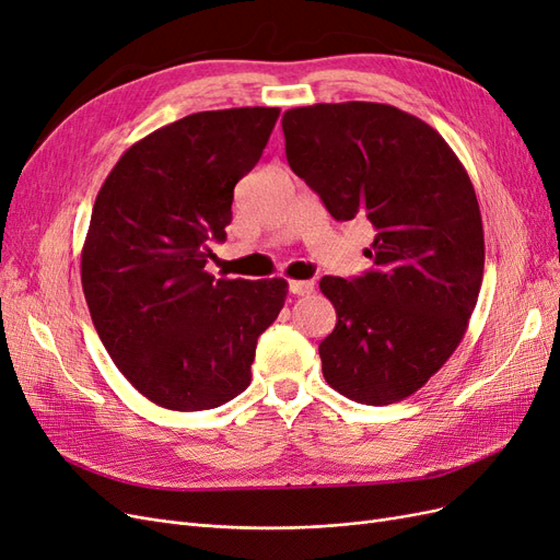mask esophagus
<instances>
[{"mask_svg":"<svg viewBox=\"0 0 560 560\" xmlns=\"http://www.w3.org/2000/svg\"><path fill=\"white\" fill-rule=\"evenodd\" d=\"M315 290V284L311 280H290V292L296 296H306Z\"/></svg>","mask_w":560,"mask_h":560,"instance_id":"1","label":"esophagus"}]
</instances>
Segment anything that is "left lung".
Segmentation results:
<instances>
[{
  "instance_id": "obj_1",
  "label": "left lung",
  "mask_w": 560,
  "mask_h": 560,
  "mask_svg": "<svg viewBox=\"0 0 560 560\" xmlns=\"http://www.w3.org/2000/svg\"><path fill=\"white\" fill-rule=\"evenodd\" d=\"M292 171L336 222L369 219L374 268L319 290L336 327L325 381L383 406L413 395L463 341L483 278V226L469 175L432 126L393 105L338 103L282 116Z\"/></svg>"
}]
</instances>
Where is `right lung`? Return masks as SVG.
<instances>
[{
	"mask_svg": "<svg viewBox=\"0 0 560 560\" xmlns=\"http://www.w3.org/2000/svg\"><path fill=\"white\" fill-rule=\"evenodd\" d=\"M278 107L198 112L135 142L100 189L81 252L93 325L135 389L173 411L214 409L252 381L257 338L287 282L214 280L233 189L273 132Z\"/></svg>",
	"mask_w": 560,
	"mask_h": 560,
	"instance_id": "add662e5",
	"label": "right lung"
}]
</instances>
